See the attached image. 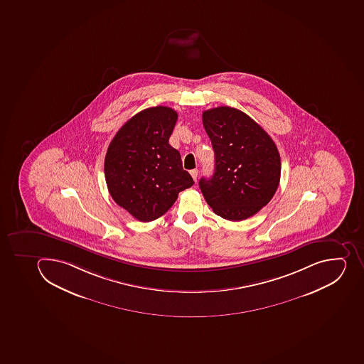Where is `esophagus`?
<instances>
[{
	"instance_id": "esophagus-1",
	"label": "esophagus",
	"mask_w": 364,
	"mask_h": 364,
	"mask_svg": "<svg viewBox=\"0 0 364 364\" xmlns=\"http://www.w3.org/2000/svg\"><path fill=\"white\" fill-rule=\"evenodd\" d=\"M190 175L193 176V181H196L197 176H198V171H197V169H193V171H190Z\"/></svg>"
}]
</instances>
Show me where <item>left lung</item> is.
<instances>
[{
  "mask_svg": "<svg viewBox=\"0 0 364 364\" xmlns=\"http://www.w3.org/2000/svg\"><path fill=\"white\" fill-rule=\"evenodd\" d=\"M202 118L215 159L213 175L199 181L203 196L222 218H250L270 202L279 188V149L255 120L237 109H210Z\"/></svg>",
  "mask_w": 364,
  "mask_h": 364,
  "instance_id": "1",
  "label": "left lung"
}]
</instances>
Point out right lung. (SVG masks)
Listing matches in <instances>:
<instances>
[{"mask_svg":"<svg viewBox=\"0 0 364 364\" xmlns=\"http://www.w3.org/2000/svg\"><path fill=\"white\" fill-rule=\"evenodd\" d=\"M177 112L168 107L145 109L127 120L111 140L105 160L109 193L140 222H152L171 209L193 177L180 152L168 141Z\"/></svg>","mask_w":364,"mask_h":364,"instance_id":"right-lung-1","label":"right lung"}]
</instances>
